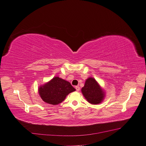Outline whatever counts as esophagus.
<instances>
[{"label": "esophagus", "instance_id": "obj_1", "mask_svg": "<svg viewBox=\"0 0 146 146\" xmlns=\"http://www.w3.org/2000/svg\"><path fill=\"white\" fill-rule=\"evenodd\" d=\"M75 88L76 89V91H77V92H79L80 90V87L79 86H76Z\"/></svg>", "mask_w": 146, "mask_h": 146}]
</instances>
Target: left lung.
Wrapping results in <instances>:
<instances>
[{
	"instance_id": "8db88e82",
	"label": "left lung",
	"mask_w": 146,
	"mask_h": 146,
	"mask_svg": "<svg viewBox=\"0 0 146 146\" xmlns=\"http://www.w3.org/2000/svg\"><path fill=\"white\" fill-rule=\"evenodd\" d=\"M82 92L87 102L93 104L100 103L104 97L103 90L92 77L86 80L84 87L82 89Z\"/></svg>"
}]
</instances>
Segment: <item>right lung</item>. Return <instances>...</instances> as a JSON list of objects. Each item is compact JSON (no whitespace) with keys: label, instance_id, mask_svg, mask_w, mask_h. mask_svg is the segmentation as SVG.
I'll list each match as a JSON object with an SVG mask.
<instances>
[{"label":"right lung","instance_id":"right-lung-1","mask_svg":"<svg viewBox=\"0 0 146 146\" xmlns=\"http://www.w3.org/2000/svg\"><path fill=\"white\" fill-rule=\"evenodd\" d=\"M75 90L69 82L55 77L49 82L40 86L38 93L44 102L56 105L62 103L67 95Z\"/></svg>","mask_w":146,"mask_h":146}]
</instances>
